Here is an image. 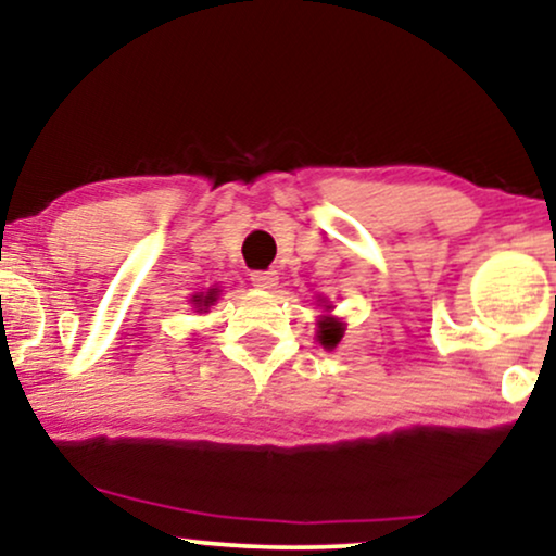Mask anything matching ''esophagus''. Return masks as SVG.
Wrapping results in <instances>:
<instances>
[{"label":"esophagus","mask_w":556,"mask_h":556,"mask_svg":"<svg viewBox=\"0 0 556 556\" xmlns=\"http://www.w3.org/2000/svg\"><path fill=\"white\" fill-rule=\"evenodd\" d=\"M252 286L263 288V291H270V288L278 286V273L276 270H255L250 276Z\"/></svg>","instance_id":"34e87169"}]
</instances>
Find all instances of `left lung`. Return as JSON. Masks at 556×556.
<instances>
[{"mask_svg": "<svg viewBox=\"0 0 556 556\" xmlns=\"http://www.w3.org/2000/svg\"><path fill=\"white\" fill-rule=\"evenodd\" d=\"M331 308V306H327ZM344 337V324L337 319V316H321L319 319V329H316V340L324 350H334L337 344L342 342Z\"/></svg>", "mask_w": 556, "mask_h": 556, "instance_id": "obj_1", "label": "left lung"}]
</instances>
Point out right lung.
I'll list each match as a JSON object with an SVG mask.
<instances>
[{"instance_id": "right-lung-1", "label": "right lung", "mask_w": 556, "mask_h": 556, "mask_svg": "<svg viewBox=\"0 0 556 556\" xmlns=\"http://www.w3.org/2000/svg\"><path fill=\"white\" fill-rule=\"evenodd\" d=\"M216 295H219V288H208L206 293H199V295H193V306L199 308V312H204V308H208L216 301Z\"/></svg>"}]
</instances>
